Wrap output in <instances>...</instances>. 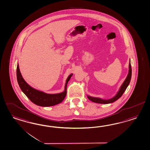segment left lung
<instances>
[{
	"mask_svg": "<svg viewBox=\"0 0 150 150\" xmlns=\"http://www.w3.org/2000/svg\"><path fill=\"white\" fill-rule=\"evenodd\" d=\"M131 77H132V67H131V63H129V73L128 74L127 78L125 79V81L123 82L122 86H121V88L120 89L119 91L118 92L117 95L114 97H113L112 98H111L110 100H102L100 98H96V97H90V96H88V99L90 100H91L92 102L97 103L108 104L112 103V102L116 101V100H118L123 95V93L126 90L127 86H128V85L130 83Z\"/></svg>",
	"mask_w": 150,
	"mask_h": 150,
	"instance_id": "8db88e82",
	"label": "left lung"
}]
</instances>
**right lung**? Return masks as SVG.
<instances>
[{"instance_id":"1","label":"right lung","mask_w":150,"mask_h":150,"mask_svg":"<svg viewBox=\"0 0 150 150\" xmlns=\"http://www.w3.org/2000/svg\"><path fill=\"white\" fill-rule=\"evenodd\" d=\"M72 76V74H70L67 78L64 92L57 94H47L35 90L28 84L21 75L18 64L17 67V78L20 88L33 103L42 107L53 106L60 103L64 100L67 93V85Z\"/></svg>"}]
</instances>
